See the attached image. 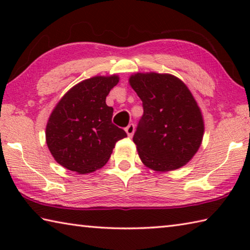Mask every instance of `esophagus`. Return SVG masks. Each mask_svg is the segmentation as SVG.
I'll return each mask as SVG.
<instances>
[{"instance_id": "34e87169", "label": "esophagus", "mask_w": 250, "mask_h": 250, "mask_svg": "<svg viewBox=\"0 0 250 250\" xmlns=\"http://www.w3.org/2000/svg\"><path fill=\"white\" fill-rule=\"evenodd\" d=\"M134 130H135V128H134L133 124H130L128 126H126L125 132H126V134H128V137H130V138L132 137L133 133H134Z\"/></svg>"}]
</instances>
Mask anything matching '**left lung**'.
<instances>
[{
    "mask_svg": "<svg viewBox=\"0 0 250 250\" xmlns=\"http://www.w3.org/2000/svg\"><path fill=\"white\" fill-rule=\"evenodd\" d=\"M129 82L142 100L143 115L133 135L141 161L162 172L183 167L197 152L204 133L191 91L168 74H135Z\"/></svg>",
    "mask_w": 250,
    "mask_h": 250,
    "instance_id": "1",
    "label": "left lung"
}]
</instances>
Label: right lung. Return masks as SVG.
Instances as JSON below:
<instances>
[{"mask_svg":"<svg viewBox=\"0 0 250 250\" xmlns=\"http://www.w3.org/2000/svg\"><path fill=\"white\" fill-rule=\"evenodd\" d=\"M118 82L116 75L83 80L55 107L46 126V142L61 166L79 174L94 172L108 162L116 142L126 137L112 124L113 108L105 104Z\"/></svg>","mask_w":250,"mask_h":250,"instance_id":"1","label":"right lung"}]
</instances>
